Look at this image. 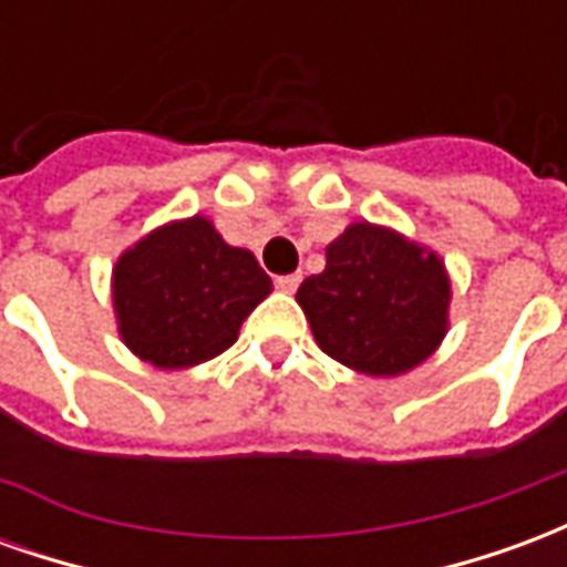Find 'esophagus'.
Listing matches in <instances>:
<instances>
[{"mask_svg":"<svg viewBox=\"0 0 567 567\" xmlns=\"http://www.w3.org/2000/svg\"><path fill=\"white\" fill-rule=\"evenodd\" d=\"M297 285H300V272H291V276H279V279H276V288H279V291H288V295L297 291Z\"/></svg>","mask_w":567,"mask_h":567,"instance_id":"esophagus-1","label":"esophagus"}]
</instances>
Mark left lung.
<instances>
[{
	"label": "left lung",
	"mask_w": 567,
	"mask_h": 567,
	"mask_svg": "<svg viewBox=\"0 0 567 567\" xmlns=\"http://www.w3.org/2000/svg\"><path fill=\"white\" fill-rule=\"evenodd\" d=\"M328 264L297 288L321 352L368 377L422 364L450 328L443 260L380 224H352L328 246Z\"/></svg>",
	"instance_id": "8db88e82"
}]
</instances>
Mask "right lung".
Listing matches in <instances>:
<instances>
[{"mask_svg":"<svg viewBox=\"0 0 567 567\" xmlns=\"http://www.w3.org/2000/svg\"><path fill=\"white\" fill-rule=\"evenodd\" d=\"M270 291L255 255L227 246L203 215L151 230L112 270L121 340L161 370L221 355Z\"/></svg>","mask_w":567,"mask_h":567,"instance_id":"obj_1","label":"right lung"}]
</instances>
